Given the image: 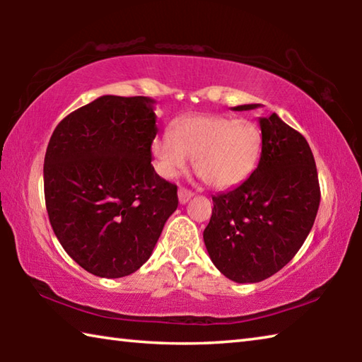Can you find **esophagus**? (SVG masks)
<instances>
[{
  "label": "esophagus",
  "mask_w": 362,
  "mask_h": 362,
  "mask_svg": "<svg viewBox=\"0 0 362 362\" xmlns=\"http://www.w3.org/2000/svg\"><path fill=\"white\" fill-rule=\"evenodd\" d=\"M192 198H193V192H189V189H187V188H179L180 204H187Z\"/></svg>",
  "instance_id": "1"
}]
</instances>
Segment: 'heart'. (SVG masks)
<instances>
[{
    "instance_id": "1",
    "label": "heart",
    "mask_w": 362,
    "mask_h": 362,
    "mask_svg": "<svg viewBox=\"0 0 362 362\" xmlns=\"http://www.w3.org/2000/svg\"><path fill=\"white\" fill-rule=\"evenodd\" d=\"M262 151V132L249 119L196 115L177 121L173 132L151 144L158 173L175 177L193 158L194 173L212 188H230L246 180Z\"/></svg>"
}]
</instances>
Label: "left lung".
<instances>
[{
  "label": "left lung",
  "instance_id": "left-lung-1",
  "mask_svg": "<svg viewBox=\"0 0 362 362\" xmlns=\"http://www.w3.org/2000/svg\"><path fill=\"white\" fill-rule=\"evenodd\" d=\"M259 122V166L241 185L212 196V217L203 233L214 265L240 284L260 283L293 259L321 201L315 158L305 137L276 113Z\"/></svg>",
  "mask_w": 362,
  "mask_h": 362
}]
</instances>
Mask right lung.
<instances>
[{
  "instance_id": "right-lung-1",
  "label": "right lung",
  "mask_w": 362,
  "mask_h": 362,
  "mask_svg": "<svg viewBox=\"0 0 362 362\" xmlns=\"http://www.w3.org/2000/svg\"><path fill=\"white\" fill-rule=\"evenodd\" d=\"M155 100L102 95L59 122L45 156L49 222L65 252L100 278L144 265L179 206L151 166Z\"/></svg>"
}]
</instances>
